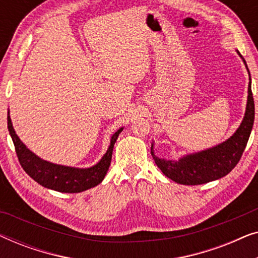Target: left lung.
<instances>
[{"mask_svg":"<svg viewBox=\"0 0 258 258\" xmlns=\"http://www.w3.org/2000/svg\"><path fill=\"white\" fill-rule=\"evenodd\" d=\"M237 52L242 57L239 51ZM242 59L246 67L245 59L243 57ZM249 80L248 102H246L244 117L234 135L225 142L210 148V149L200 151V153L186 155V156L179 158L178 161L158 158L154 154V144H151V155H153L155 163L167 177L184 185L204 184V183L223 177L236 167V164L241 160L246 143H248L253 125V118H255V103H253L251 91V79Z\"/></svg>","mask_w":258,"mask_h":258,"instance_id":"8db88e82","label":"left lung"}]
</instances>
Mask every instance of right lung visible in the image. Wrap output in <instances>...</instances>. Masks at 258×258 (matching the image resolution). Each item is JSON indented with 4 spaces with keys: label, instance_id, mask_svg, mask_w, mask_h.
Masks as SVG:
<instances>
[{
    "label": "right lung",
    "instance_id": "obj_1",
    "mask_svg": "<svg viewBox=\"0 0 258 258\" xmlns=\"http://www.w3.org/2000/svg\"><path fill=\"white\" fill-rule=\"evenodd\" d=\"M8 130L12 136L14 146H15L16 155L19 157L20 164L22 165L23 170L30 176L34 181L41 184L44 188L56 190L59 192H81L84 190L94 188L103 181L104 176L107 175L112 156V149L117 137L123 128H119L114 135L111 136L110 146L107 153L103 155L97 164L90 168L80 169L66 165L54 164L50 162L42 160L36 156L33 151H30L22 143V141L16 135L13 128L12 119H10L8 111Z\"/></svg>",
    "mask_w": 258,
    "mask_h": 258
}]
</instances>
